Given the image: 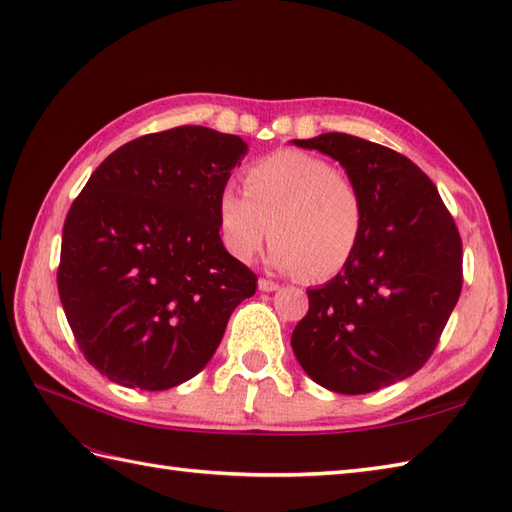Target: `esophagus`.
Instances as JSON below:
<instances>
[{"instance_id":"34e87169","label":"esophagus","mask_w":512,"mask_h":512,"mask_svg":"<svg viewBox=\"0 0 512 512\" xmlns=\"http://www.w3.org/2000/svg\"><path fill=\"white\" fill-rule=\"evenodd\" d=\"M259 290L261 292H275L277 288H279V283H275V281H270V279H259Z\"/></svg>"}]
</instances>
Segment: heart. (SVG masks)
I'll list each match as a JSON object with an SVG mask.
<instances>
[{
	"instance_id": "obj_1",
	"label": "heart",
	"mask_w": 512,
	"mask_h": 512,
	"mask_svg": "<svg viewBox=\"0 0 512 512\" xmlns=\"http://www.w3.org/2000/svg\"><path fill=\"white\" fill-rule=\"evenodd\" d=\"M244 192L224 187L216 216L220 242L248 264L275 240L270 261L312 281L336 277L351 264L364 235L366 202L353 178L312 152L283 148L253 161Z\"/></svg>"
}]
</instances>
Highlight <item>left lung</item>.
I'll return each mask as SVG.
<instances>
[{"label": "left lung", "mask_w": 512, "mask_h": 512, "mask_svg": "<svg viewBox=\"0 0 512 512\" xmlns=\"http://www.w3.org/2000/svg\"><path fill=\"white\" fill-rule=\"evenodd\" d=\"M340 161L360 185L366 224L351 264L316 290L292 349L316 384L366 395L430 360L462 290V240L430 176L347 133L294 139Z\"/></svg>", "instance_id": "8db88e82"}]
</instances>
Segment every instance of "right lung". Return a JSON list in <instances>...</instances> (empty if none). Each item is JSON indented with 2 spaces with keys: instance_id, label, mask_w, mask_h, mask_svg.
<instances>
[{
  "instance_id": "right-lung-1",
  "label": "right lung",
  "mask_w": 512,
  "mask_h": 512,
  "mask_svg": "<svg viewBox=\"0 0 512 512\" xmlns=\"http://www.w3.org/2000/svg\"><path fill=\"white\" fill-rule=\"evenodd\" d=\"M242 137L176 126L128 141L71 205L58 296L78 347L115 384L165 390L200 373L257 275L220 242L218 196Z\"/></svg>"
}]
</instances>
